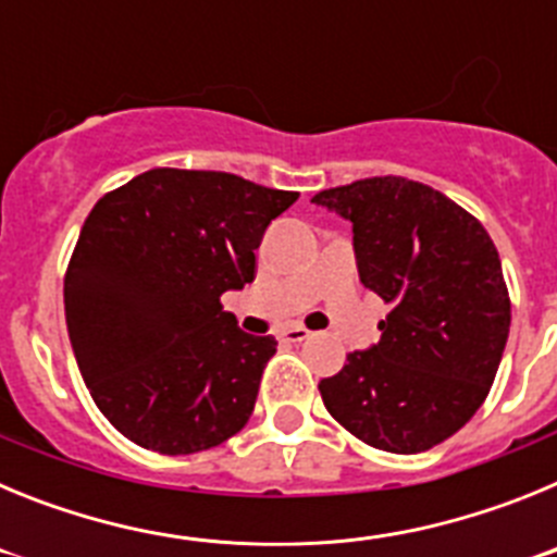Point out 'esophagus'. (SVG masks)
I'll return each instance as SVG.
<instances>
[{
    "label": "esophagus",
    "instance_id": "34e87169",
    "mask_svg": "<svg viewBox=\"0 0 557 557\" xmlns=\"http://www.w3.org/2000/svg\"><path fill=\"white\" fill-rule=\"evenodd\" d=\"M309 337H312V332L304 326H287L278 332V339H282V343H304V339Z\"/></svg>",
    "mask_w": 557,
    "mask_h": 557
}]
</instances>
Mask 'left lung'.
<instances>
[{
    "instance_id": "left-lung-1",
    "label": "left lung",
    "mask_w": 557,
    "mask_h": 557,
    "mask_svg": "<svg viewBox=\"0 0 557 557\" xmlns=\"http://www.w3.org/2000/svg\"><path fill=\"white\" fill-rule=\"evenodd\" d=\"M354 225L359 282L391 307L382 339L321 379L337 424L373 449L416 455L471 421L510 332L499 253L476 218L401 175L318 191Z\"/></svg>"
}]
</instances>
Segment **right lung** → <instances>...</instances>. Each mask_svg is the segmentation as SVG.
<instances>
[{"mask_svg": "<svg viewBox=\"0 0 557 557\" xmlns=\"http://www.w3.org/2000/svg\"><path fill=\"white\" fill-rule=\"evenodd\" d=\"M298 200L231 172L159 166L97 200L63 278L88 393L127 441L195 455L248 424L275 337L220 295L253 282L264 228Z\"/></svg>", "mask_w": 557, "mask_h": 557, "instance_id": "right-lung-1", "label": "right lung"}]
</instances>
